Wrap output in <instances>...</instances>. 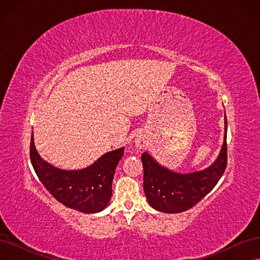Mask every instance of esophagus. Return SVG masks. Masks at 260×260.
Instances as JSON below:
<instances>
[{
	"mask_svg": "<svg viewBox=\"0 0 260 260\" xmlns=\"http://www.w3.org/2000/svg\"><path fill=\"white\" fill-rule=\"evenodd\" d=\"M135 144H136L137 148H139V149H144L147 146V142L145 141V139H143V138H138L135 141Z\"/></svg>",
	"mask_w": 260,
	"mask_h": 260,
	"instance_id": "obj_1",
	"label": "esophagus"
}]
</instances>
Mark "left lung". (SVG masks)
<instances>
[{
  "label": "left lung",
  "mask_w": 260,
  "mask_h": 260,
  "mask_svg": "<svg viewBox=\"0 0 260 260\" xmlns=\"http://www.w3.org/2000/svg\"><path fill=\"white\" fill-rule=\"evenodd\" d=\"M223 144L209 167L188 174H179L157 162L147 152L141 156L144 169V192L154 209L178 214L196 205L215 187L226 168V118Z\"/></svg>",
  "instance_id": "obj_1"
}]
</instances>
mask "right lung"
I'll return each instance as SVG.
<instances>
[{
    "mask_svg": "<svg viewBox=\"0 0 260 260\" xmlns=\"http://www.w3.org/2000/svg\"><path fill=\"white\" fill-rule=\"evenodd\" d=\"M123 147L101 156L89 167L64 170L42 159L31 136L30 159L41 183L55 199L66 207L84 214L104 210L112 198V183Z\"/></svg>",
    "mask_w": 260,
    "mask_h": 260,
    "instance_id": "right-lung-1",
    "label": "right lung"
}]
</instances>
